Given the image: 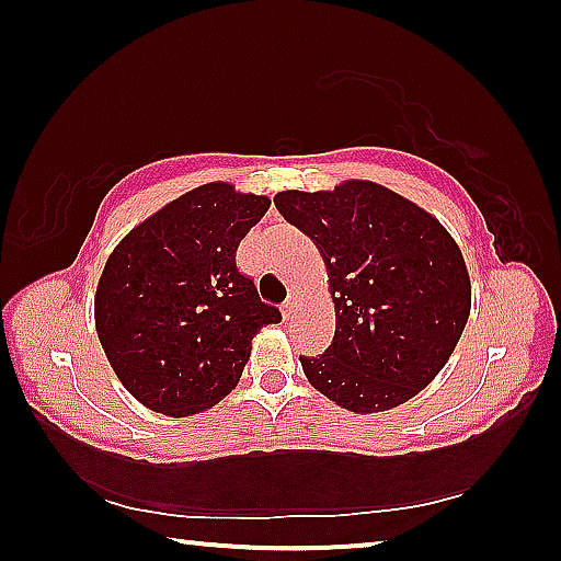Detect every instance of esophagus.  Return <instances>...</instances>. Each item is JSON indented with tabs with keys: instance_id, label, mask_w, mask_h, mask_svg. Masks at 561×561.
<instances>
[{
	"instance_id": "esophagus-1",
	"label": "esophagus",
	"mask_w": 561,
	"mask_h": 561,
	"mask_svg": "<svg viewBox=\"0 0 561 561\" xmlns=\"http://www.w3.org/2000/svg\"><path fill=\"white\" fill-rule=\"evenodd\" d=\"M294 309H297V299L289 297L287 301L282 304V317H284V319H291V317H294Z\"/></svg>"
}]
</instances>
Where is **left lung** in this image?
I'll return each instance as SVG.
<instances>
[{"label":"left lung","instance_id":"1","mask_svg":"<svg viewBox=\"0 0 561 561\" xmlns=\"http://www.w3.org/2000/svg\"><path fill=\"white\" fill-rule=\"evenodd\" d=\"M284 220L327 264L336 331L321 356H299L317 391L354 413L411 401L448 364L470 317V274L450 232L371 180L274 195Z\"/></svg>","mask_w":561,"mask_h":561}]
</instances>
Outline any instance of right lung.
<instances>
[{"label": "right lung", "mask_w": 561, "mask_h": 561, "mask_svg": "<svg viewBox=\"0 0 561 561\" xmlns=\"http://www.w3.org/2000/svg\"><path fill=\"white\" fill-rule=\"evenodd\" d=\"M270 197L207 183L123 237L99 279L93 317L118 381L163 415L203 413L232 391L252 339L277 307L234 264Z\"/></svg>", "instance_id": "1"}]
</instances>
